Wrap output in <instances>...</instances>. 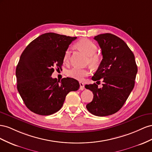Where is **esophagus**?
<instances>
[{"label":"esophagus","mask_w":152,"mask_h":152,"mask_svg":"<svg viewBox=\"0 0 152 152\" xmlns=\"http://www.w3.org/2000/svg\"><path fill=\"white\" fill-rule=\"evenodd\" d=\"M80 89L81 90H83L85 88V84L83 83H82V82H80Z\"/></svg>","instance_id":"1"}]
</instances>
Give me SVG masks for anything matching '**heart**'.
<instances>
[{
    "mask_svg": "<svg viewBox=\"0 0 152 152\" xmlns=\"http://www.w3.org/2000/svg\"><path fill=\"white\" fill-rule=\"evenodd\" d=\"M76 46L88 55V62L93 67L97 66L100 62V57L96 54L97 51V46L94 42L87 39H82L76 43ZM71 56V51L67 50L64 56V62H68ZM90 74L88 69L73 67L67 72V75L73 79L81 81L85 76H87Z\"/></svg>",
    "mask_w": 152,
    "mask_h": 152,
    "instance_id": "heart-1",
    "label": "heart"
}]
</instances>
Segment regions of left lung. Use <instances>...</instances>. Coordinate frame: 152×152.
<instances>
[{
	"label": "left lung",
	"mask_w": 152,
	"mask_h": 152,
	"mask_svg": "<svg viewBox=\"0 0 152 152\" xmlns=\"http://www.w3.org/2000/svg\"><path fill=\"white\" fill-rule=\"evenodd\" d=\"M102 50V60L93 81L100 82L102 88L95 83L86 85L92 91V101L86 104L94 115L105 116L119 111L134 88L137 67L132 51L122 39L110 33L94 37Z\"/></svg>",
	"instance_id": "obj_1"
}]
</instances>
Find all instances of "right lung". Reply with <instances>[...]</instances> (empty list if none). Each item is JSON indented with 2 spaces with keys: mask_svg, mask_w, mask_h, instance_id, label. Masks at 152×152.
Here are the masks:
<instances>
[{
  "mask_svg": "<svg viewBox=\"0 0 152 152\" xmlns=\"http://www.w3.org/2000/svg\"><path fill=\"white\" fill-rule=\"evenodd\" d=\"M76 37L55 33L39 36L26 47L16 69L17 89L25 106L34 113L50 115L59 111L66 95L80 88L71 77L52 78L54 67L61 68L69 45Z\"/></svg>",
  "mask_w": 152,
  "mask_h": 152,
  "instance_id": "obj_1",
  "label": "right lung"
}]
</instances>
